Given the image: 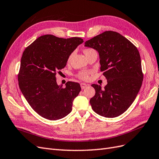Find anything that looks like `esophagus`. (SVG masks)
Listing matches in <instances>:
<instances>
[{"label": "esophagus", "mask_w": 159, "mask_h": 159, "mask_svg": "<svg viewBox=\"0 0 159 159\" xmlns=\"http://www.w3.org/2000/svg\"><path fill=\"white\" fill-rule=\"evenodd\" d=\"M80 85H81V89H85L86 88L88 87V85L86 84H85V83H81Z\"/></svg>", "instance_id": "1"}]
</instances>
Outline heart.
<instances>
[{
  "mask_svg": "<svg viewBox=\"0 0 159 159\" xmlns=\"http://www.w3.org/2000/svg\"><path fill=\"white\" fill-rule=\"evenodd\" d=\"M92 51H94V50L92 49H85L84 50V54H85V55H86V54H88V53H89L90 52H92ZM78 77L81 80H88L89 78V72L87 71H81L78 74Z\"/></svg>",
  "mask_w": 159,
  "mask_h": 159,
  "instance_id": "b5f03b06",
  "label": "heart"
}]
</instances>
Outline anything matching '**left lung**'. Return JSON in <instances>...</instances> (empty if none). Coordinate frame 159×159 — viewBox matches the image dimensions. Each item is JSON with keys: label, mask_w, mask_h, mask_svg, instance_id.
Listing matches in <instances>:
<instances>
[{"label": "left lung", "mask_w": 159, "mask_h": 159, "mask_svg": "<svg viewBox=\"0 0 159 159\" xmlns=\"http://www.w3.org/2000/svg\"><path fill=\"white\" fill-rule=\"evenodd\" d=\"M85 46L98 51L101 71L107 80L103 89L92 84L95 90L89 102L101 116L116 117L123 114L135 99L141 89L143 75L137 48L125 37L106 31L85 42Z\"/></svg>", "instance_id": "1"}]
</instances>
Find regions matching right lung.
<instances>
[{"mask_svg":"<svg viewBox=\"0 0 159 159\" xmlns=\"http://www.w3.org/2000/svg\"><path fill=\"white\" fill-rule=\"evenodd\" d=\"M83 42L81 38L66 39L46 34L38 38L24 51L18 76L19 88L41 117L54 121L71 111L80 85L68 81L63 88L62 84H57L56 75L65 68L71 53Z\"/></svg>","mask_w":159,"mask_h":159,"instance_id":"1","label":"right lung"}]
</instances>
